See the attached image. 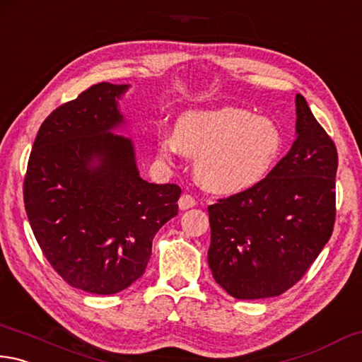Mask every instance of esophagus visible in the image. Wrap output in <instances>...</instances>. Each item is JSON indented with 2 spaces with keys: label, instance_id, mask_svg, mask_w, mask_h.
<instances>
[{
  "label": "esophagus",
  "instance_id": "esophagus-1",
  "mask_svg": "<svg viewBox=\"0 0 362 362\" xmlns=\"http://www.w3.org/2000/svg\"><path fill=\"white\" fill-rule=\"evenodd\" d=\"M195 204H197V202H195L192 195L189 194H182L180 200H177V206H180V210H189V208L195 206Z\"/></svg>",
  "mask_w": 362,
  "mask_h": 362
}]
</instances>
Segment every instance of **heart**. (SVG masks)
<instances>
[{"instance_id":"b5f03b06","label":"heart","mask_w":362,"mask_h":362,"mask_svg":"<svg viewBox=\"0 0 362 362\" xmlns=\"http://www.w3.org/2000/svg\"><path fill=\"white\" fill-rule=\"evenodd\" d=\"M284 136L274 119L235 106L182 112L163 154L195 157V177L206 191L233 195L256 187L280 160Z\"/></svg>"}]
</instances>
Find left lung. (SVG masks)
Instances as JSON below:
<instances>
[{
    "label": "left lung",
    "mask_w": 362,
    "mask_h": 362,
    "mask_svg": "<svg viewBox=\"0 0 362 362\" xmlns=\"http://www.w3.org/2000/svg\"><path fill=\"white\" fill-rule=\"evenodd\" d=\"M296 116L293 146L261 185L208 206V265L235 299L283 294L332 235L337 149L300 93Z\"/></svg>",
    "instance_id": "1"
}]
</instances>
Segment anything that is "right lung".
Masks as SVG:
<instances>
[{"mask_svg":"<svg viewBox=\"0 0 362 362\" xmlns=\"http://www.w3.org/2000/svg\"><path fill=\"white\" fill-rule=\"evenodd\" d=\"M129 84L100 82L40 127L23 182L37 245L63 280L116 294L144 274L152 240L177 214L181 189L139 176L119 100Z\"/></svg>","mask_w":362,"mask_h":362,"instance_id":"1","label":"right lung"}]
</instances>
